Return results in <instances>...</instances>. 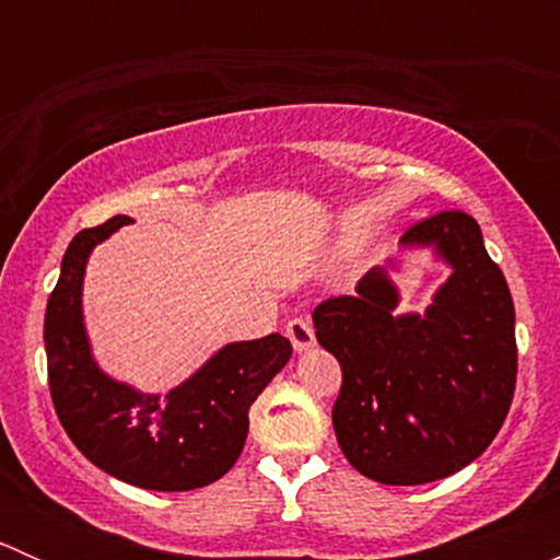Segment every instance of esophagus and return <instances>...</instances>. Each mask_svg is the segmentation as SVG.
I'll return each mask as SVG.
<instances>
[{"label":"esophagus","mask_w":560,"mask_h":560,"mask_svg":"<svg viewBox=\"0 0 560 560\" xmlns=\"http://www.w3.org/2000/svg\"><path fill=\"white\" fill-rule=\"evenodd\" d=\"M284 332L292 341V347H295V352H306V349L314 347V327L303 316H295V319L287 322Z\"/></svg>","instance_id":"1"}]
</instances>
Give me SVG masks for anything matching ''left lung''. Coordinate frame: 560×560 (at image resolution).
Returning <instances> with one entry per match:
<instances>
[{
	"mask_svg": "<svg viewBox=\"0 0 560 560\" xmlns=\"http://www.w3.org/2000/svg\"><path fill=\"white\" fill-rule=\"evenodd\" d=\"M404 246H433L453 268L425 314H395L385 268L358 295L314 308L316 341L341 363L332 428L341 453L382 485H425L477 460L506 420L517 380L515 303L468 213L409 228Z\"/></svg>",
	"mask_w": 560,
	"mask_h": 560,
	"instance_id": "8db88e82",
	"label": "left lung"
}]
</instances>
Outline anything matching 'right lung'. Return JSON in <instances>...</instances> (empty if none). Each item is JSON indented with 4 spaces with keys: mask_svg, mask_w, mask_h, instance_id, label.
Listing matches in <instances>:
<instances>
[{
    "mask_svg": "<svg viewBox=\"0 0 560 560\" xmlns=\"http://www.w3.org/2000/svg\"><path fill=\"white\" fill-rule=\"evenodd\" d=\"M129 224L113 217L67 246L45 308L48 387L61 428L97 468L145 490L206 488L233 468L248 433V406L292 354L279 332L228 343L165 395L138 393L94 363L81 290L92 248Z\"/></svg>",
    "mask_w": 560,
    "mask_h": 560,
    "instance_id": "obj_1",
    "label": "right lung"
}]
</instances>
